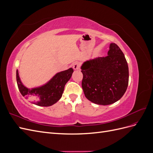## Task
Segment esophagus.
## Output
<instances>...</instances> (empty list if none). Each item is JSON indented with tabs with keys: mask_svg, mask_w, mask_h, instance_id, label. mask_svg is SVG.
<instances>
[{
	"mask_svg": "<svg viewBox=\"0 0 153 153\" xmlns=\"http://www.w3.org/2000/svg\"><path fill=\"white\" fill-rule=\"evenodd\" d=\"M72 66L75 70H78L80 68V64L78 62H75L72 64Z\"/></svg>",
	"mask_w": 153,
	"mask_h": 153,
	"instance_id": "1",
	"label": "esophagus"
}]
</instances>
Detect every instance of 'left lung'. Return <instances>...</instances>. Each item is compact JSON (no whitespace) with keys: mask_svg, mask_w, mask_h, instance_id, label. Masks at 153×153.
I'll use <instances>...</instances> for the list:
<instances>
[{"mask_svg":"<svg viewBox=\"0 0 153 153\" xmlns=\"http://www.w3.org/2000/svg\"><path fill=\"white\" fill-rule=\"evenodd\" d=\"M82 87L87 100L95 104L108 105L121 99L129 80L128 63L121 50L110 43L108 55L83 62Z\"/></svg>","mask_w":153,"mask_h":153,"instance_id":"1","label":"left lung"}]
</instances>
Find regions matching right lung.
Masks as SVG:
<instances>
[{
	"instance_id": "1",
	"label": "right lung",
	"mask_w": 153,
	"mask_h": 153,
	"mask_svg": "<svg viewBox=\"0 0 153 153\" xmlns=\"http://www.w3.org/2000/svg\"><path fill=\"white\" fill-rule=\"evenodd\" d=\"M73 73V69L70 68L56 73L46 84L30 89L23 84L17 69L16 82L20 93L25 99L30 100V102L38 106H49L56 103L61 98L64 87Z\"/></svg>"
}]
</instances>
